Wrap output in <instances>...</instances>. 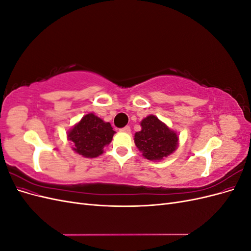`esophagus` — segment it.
<instances>
[{"label":"esophagus","mask_w":251,"mask_h":251,"mask_svg":"<svg viewBox=\"0 0 251 251\" xmlns=\"http://www.w3.org/2000/svg\"><path fill=\"white\" fill-rule=\"evenodd\" d=\"M120 131L121 132H125V133H130L131 132V127L128 126H126L123 127V128H120Z\"/></svg>","instance_id":"obj_1"}]
</instances>
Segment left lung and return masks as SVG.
Instances as JSON below:
<instances>
[{"label": "left lung", "instance_id": "left-lung-1", "mask_svg": "<svg viewBox=\"0 0 251 251\" xmlns=\"http://www.w3.org/2000/svg\"><path fill=\"white\" fill-rule=\"evenodd\" d=\"M141 131L135 133V144L144 158L151 161L162 160L173 154L179 144L177 133L154 115L140 123Z\"/></svg>", "mask_w": 251, "mask_h": 251}]
</instances>
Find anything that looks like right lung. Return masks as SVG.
<instances>
[{
	"mask_svg": "<svg viewBox=\"0 0 251 251\" xmlns=\"http://www.w3.org/2000/svg\"><path fill=\"white\" fill-rule=\"evenodd\" d=\"M114 134L115 131L110 123L89 113L68 132V139L73 142L72 150L75 153L95 158L103 153V148L110 144Z\"/></svg>",
	"mask_w": 251,
	"mask_h": 251,
	"instance_id": "1",
	"label": "right lung"
}]
</instances>
